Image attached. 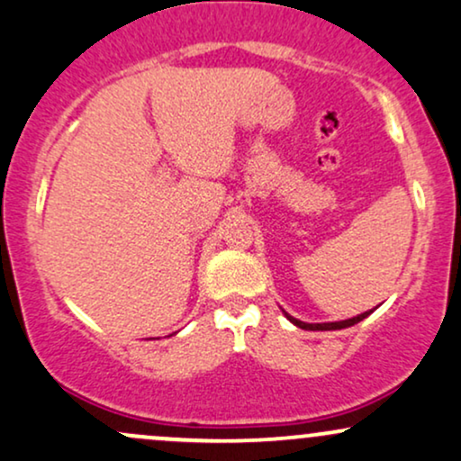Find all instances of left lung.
Returning a JSON list of instances; mask_svg holds the SVG:
<instances>
[{"label":"left lung","instance_id":"obj_1","mask_svg":"<svg viewBox=\"0 0 461 461\" xmlns=\"http://www.w3.org/2000/svg\"><path fill=\"white\" fill-rule=\"evenodd\" d=\"M369 313H371V312H365V313H360V315H357V318H352V320H343V321H329V324H307V321H301V320L292 318L290 313H285V318L290 320V321H294V324H296L298 329H304V330H339V329H348V326H354V324H358V321L367 318Z\"/></svg>","mask_w":461,"mask_h":461}]
</instances>
